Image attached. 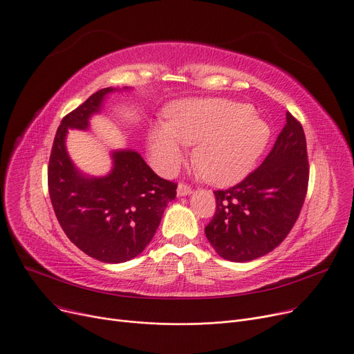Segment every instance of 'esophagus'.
Wrapping results in <instances>:
<instances>
[{
  "instance_id": "1",
  "label": "esophagus",
  "mask_w": 354,
  "mask_h": 354,
  "mask_svg": "<svg viewBox=\"0 0 354 354\" xmlns=\"http://www.w3.org/2000/svg\"><path fill=\"white\" fill-rule=\"evenodd\" d=\"M176 194H178V196H187V195H191V194H192V189H191V187H188V185L179 183V185H178Z\"/></svg>"
}]
</instances>
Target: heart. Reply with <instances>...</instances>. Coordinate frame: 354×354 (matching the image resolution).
Here are the masks:
<instances>
[{"instance_id": "heart-1", "label": "heart", "mask_w": 354, "mask_h": 354, "mask_svg": "<svg viewBox=\"0 0 354 354\" xmlns=\"http://www.w3.org/2000/svg\"><path fill=\"white\" fill-rule=\"evenodd\" d=\"M270 124L247 103L227 99L183 100L166 110V123L149 129L151 159L162 174H174L194 145V163L209 183L228 187L243 180L263 155Z\"/></svg>"}]
</instances>
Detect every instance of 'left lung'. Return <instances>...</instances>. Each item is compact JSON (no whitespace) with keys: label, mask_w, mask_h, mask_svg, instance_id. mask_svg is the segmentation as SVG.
I'll use <instances>...</instances> for the list:
<instances>
[{"label":"left lung","mask_w":354,"mask_h":354,"mask_svg":"<svg viewBox=\"0 0 354 354\" xmlns=\"http://www.w3.org/2000/svg\"><path fill=\"white\" fill-rule=\"evenodd\" d=\"M271 152L243 182L215 191L216 211L205 227L219 257L234 263L257 259L280 245L307 194L308 160L301 123L291 113Z\"/></svg>","instance_id":"obj_1"}]
</instances>
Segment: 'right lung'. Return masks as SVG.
<instances>
[{"mask_svg": "<svg viewBox=\"0 0 354 354\" xmlns=\"http://www.w3.org/2000/svg\"><path fill=\"white\" fill-rule=\"evenodd\" d=\"M115 90L96 91L63 118L48 162V194L63 231L79 250L107 264L129 261L146 248L178 187L159 178L130 149L111 152L113 167L100 178L82 174L71 162L68 129H88L90 118Z\"/></svg>", "mask_w": 354, "mask_h": 354, "instance_id": "obj_1", "label": "right lung"}]
</instances>
